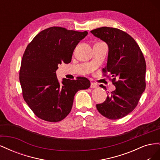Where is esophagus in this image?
Segmentation results:
<instances>
[{"instance_id":"esophagus-1","label":"esophagus","mask_w":160,"mask_h":160,"mask_svg":"<svg viewBox=\"0 0 160 160\" xmlns=\"http://www.w3.org/2000/svg\"><path fill=\"white\" fill-rule=\"evenodd\" d=\"M97 87H98V85H97L96 83H93V82H91V86H90L91 88H96Z\"/></svg>"}]
</instances>
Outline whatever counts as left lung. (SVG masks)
<instances>
[{
    "label": "left lung",
    "mask_w": 160,
    "mask_h": 160,
    "mask_svg": "<svg viewBox=\"0 0 160 160\" xmlns=\"http://www.w3.org/2000/svg\"><path fill=\"white\" fill-rule=\"evenodd\" d=\"M91 32L108 45V65L102 73L116 88L96 108L109 119H121L136 108L146 89V60L136 41L126 32L103 27ZM101 87L105 89L103 85Z\"/></svg>",
    "instance_id": "8db88e82"
}]
</instances>
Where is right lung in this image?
Returning <instances> with one entry per match:
<instances>
[{
  "instance_id": "obj_1",
  "label": "right lung",
  "mask_w": 160,
  "mask_h": 160,
  "mask_svg": "<svg viewBox=\"0 0 160 160\" xmlns=\"http://www.w3.org/2000/svg\"><path fill=\"white\" fill-rule=\"evenodd\" d=\"M60 27H51L34 37L24 52L20 81L24 100L37 117L49 122H60L72 109L77 91L90 87L89 80L58 81L55 71L62 62L68 64L78 42L88 35Z\"/></svg>"
}]
</instances>
